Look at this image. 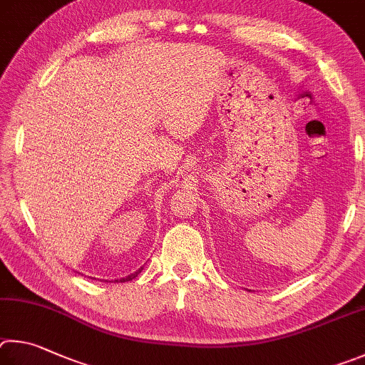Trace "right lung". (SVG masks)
<instances>
[{
  "label": "right lung",
  "instance_id": "add662e5",
  "mask_svg": "<svg viewBox=\"0 0 365 365\" xmlns=\"http://www.w3.org/2000/svg\"><path fill=\"white\" fill-rule=\"evenodd\" d=\"M144 267V266H143ZM143 267H139L138 271H134L133 274H130V276H126V277H121V279H115L113 282H128V280H133L134 277H138V274L143 271ZM91 279H96V277H91Z\"/></svg>",
  "mask_w": 365,
  "mask_h": 365
}]
</instances>
